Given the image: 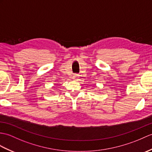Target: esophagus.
<instances>
[{
  "label": "esophagus",
  "mask_w": 152,
  "mask_h": 152,
  "mask_svg": "<svg viewBox=\"0 0 152 152\" xmlns=\"http://www.w3.org/2000/svg\"><path fill=\"white\" fill-rule=\"evenodd\" d=\"M80 76L78 75H75L73 76V79L75 80H78Z\"/></svg>",
  "instance_id": "1"
}]
</instances>
